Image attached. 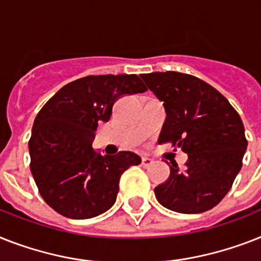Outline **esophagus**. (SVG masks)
I'll use <instances>...</instances> for the list:
<instances>
[{
  "label": "esophagus",
  "instance_id": "34e87169",
  "mask_svg": "<svg viewBox=\"0 0 261 261\" xmlns=\"http://www.w3.org/2000/svg\"><path fill=\"white\" fill-rule=\"evenodd\" d=\"M152 164H154V161H152L151 158H147V156H143V158H142V166L145 167V169H149Z\"/></svg>",
  "mask_w": 261,
  "mask_h": 261
}]
</instances>
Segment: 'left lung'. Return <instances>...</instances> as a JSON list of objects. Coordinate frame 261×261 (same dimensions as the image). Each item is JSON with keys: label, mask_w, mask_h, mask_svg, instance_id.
<instances>
[{"label": "left lung", "mask_w": 261, "mask_h": 261, "mask_svg": "<svg viewBox=\"0 0 261 261\" xmlns=\"http://www.w3.org/2000/svg\"><path fill=\"white\" fill-rule=\"evenodd\" d=\"M141 77L166 112L158 142H171L188 154L184 170L169 165V178L154 189L156 200L178 213L209 211L229 192L243 166L248 142L240 115L196 76L167 71Z\"/></svg>", "instance_id": "1"}]
</instances>
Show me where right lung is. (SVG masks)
Segmentation results:
<instances>
[{
  "mask_svg": "<svg viewBox=\"0 0 261 261\" xmlns=\"http://www.w3.org/2000/svg\"><path fill=\"white\" fill-rule=\"evenodd\" d=\"M147 90L137 75L86 76L59 90L37 114L29 141L31 171L46 204L68 219H92L115 204L124 170L141 164L131 151L101 155L92 147L124 95Z\"/></svg>",
  "mask_w": 261,
  "mask_h": 261,
  "instance_id": "1",
  "label": "right lung"
}]
</instances>
